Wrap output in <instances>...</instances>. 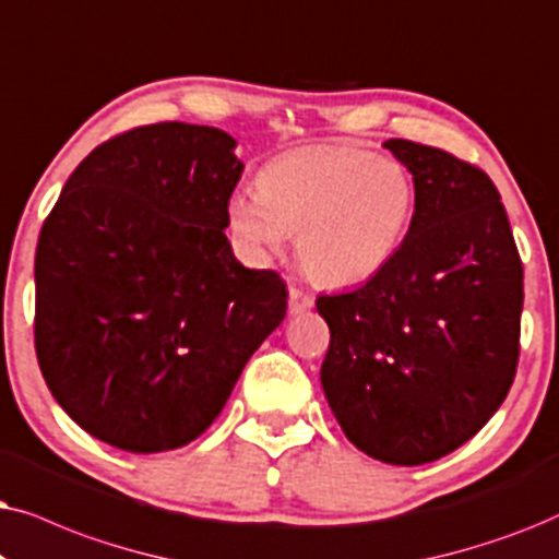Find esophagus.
Segmentation results:
<instances>
[{
  "mask_svg": "<svg viewBox=\"0 0 559 559\" xmlns=\"http://www.w3.org/2000/svg\"><path fill=\"white\" fill-rule=\"evenodd\" d=\"M311 307H314V296L301 292V288L296 286L288 288V311H292V314H301V311H307Z\"/></svg>",
  "mask_w": 559,
  "mask_h": 559,
  "instance_id": "34e87169",
  "label": "esophagus"
}]
</instances>
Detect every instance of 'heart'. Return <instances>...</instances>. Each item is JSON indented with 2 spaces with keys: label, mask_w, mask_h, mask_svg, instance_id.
I'll use <instances>...</instances> for the list:
<instances>
[{
  "label": "heart",
  "mask_w": 559,
  "mask_h": 559,
  "mask_svg": "<svg viewBox=\"0 0 559 559\" xmlns=\"http://www.w3.org/2000/svg\"><path fill=\"white\" fill-rule=\"evenodd\" d=\"M255 191L227 202L229 233L245 255L260 263L296 235L301 267L324 286H357L381 273L404 245L416 204L404 163L345 145L267 160Z\"/></svg>",
  "instance_id": "b5f03b06"
}]
</instances>
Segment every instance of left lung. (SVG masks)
<instances>
[{
  "label": "left lung",
  "instance_id": "obj_1",
  "mask_svg": "<svg viewBox=\"0 0 559 559\" xmlns=\"http://www.w3.org/2000/svg\"><path fill=\"white\" fill-rule=\"evenodd\" d=\"M414 176L406 240L330 324L322 389L357 450L389 465L440 460L503 404L519 362L524 267L501 193L440 147L385 140Z\"/></svg>",
  "mask_w": 559,
  "mask_h": 559
}]
</instances>
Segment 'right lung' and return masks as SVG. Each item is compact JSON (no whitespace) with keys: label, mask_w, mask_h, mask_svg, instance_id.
I'll list each match as a JSON object with an SVG mask.
<instances>
[{"label":"right lung","mask_w":559,"mask_h":559,"mask_svg":"<svg viewBox=\"0 0 559 559\" xmlns=\"http://www.w3.org/2000/svg\"><path fill=\"white\" fill-rule=\"evenodd\" d=\"M235 138L158 122L94 147L35 250V353L50 393L111 448L176 450L225 408L286 317V284L229 245Z\"/></svg>","instance_id":"obj_1"}]
</instances>
